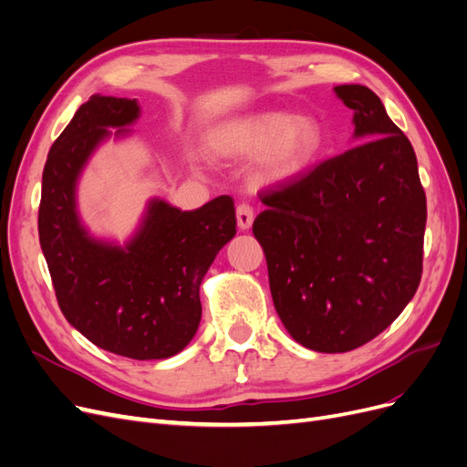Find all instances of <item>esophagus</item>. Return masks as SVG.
<instances>
[{
	"mask_svg": "<svg viewBox=\"0 0 467 467\" xmlns=\"http://www.w3.org/2000/svg\"><path fill=\"white\" fill-rule=\"evenodd\" d=\"M253 218H255V216H253V208L249 204H245V202L237 204V208H235V220H237V228L239 230H242V232L251 230Z\"/></svg>",
	"mask_w": 467,
	"mask_h": 467,
	"instance_id": "esophagus-1",
	"label": "esophagus"
}]
</instances>
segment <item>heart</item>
Returning <instances> with one entry per match:
<instances>
[{"label": "heart", "mask_w": 467, "mask_h": 467, "mask_svg": "<svg viewBox=\"0 0 467 467\" xmlns=\"http://www.w3.org/2000/svg\"><path fill=\"white\" fill-rule=\"evenodd\" d=\"M325 144L314 117H294L282 110L253 112L220 124L210 136L218 158H264L257 175L266 185H285L302 177L316 163Z\"/></svg>", "instance_id": "obj_1"}]
</instances>
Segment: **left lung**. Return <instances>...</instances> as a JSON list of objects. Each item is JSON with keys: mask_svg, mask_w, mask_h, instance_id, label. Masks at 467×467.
Returning <instances> with one entry per match:
<instances>
[{"mask_svg": "<svg viewBox=\"0 0 467 467\" xmlns=\"http://www.w3.org/2000/svg\"><path fill=\"white\" fill-rule=\"evenodd\" d=\"M352 146L263 196L253 222L276 314L296 343L347 352L372 341L417 292L427 199L407 136L368 88H335Z\"/></svg>", "mask_w": 467, "mask_h": 467, "instance_id": "1", "label": "left lung"}]
</instances>
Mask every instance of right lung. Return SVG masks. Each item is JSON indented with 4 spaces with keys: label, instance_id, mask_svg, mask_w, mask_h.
I'll return each instance as SVG.
<instances>
[{
    "label": "right lung",
    "instance_id": "right-lung-1",
    "mask_svg": "<svg viewBox=\"0 0 467 467\" xmlns=\"http://www.w3.org/2000/svg\"><path fill=\"white\" fill-rule=\"evenodd\" d=\"M140 115L136 99L103 95L76 110L48 151L38 237L74 329L112 355L163 360L179 355L199 329L201 285L235 235V208L228 194L196 210L153 196L122 244L91 234L78 202L83 171L109 140L130 138Z\"/></svg>",
    "mask_w": 467,
    "mask_h": 467
}]
</instances>
